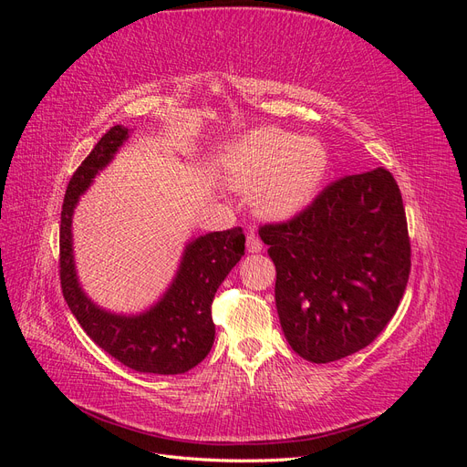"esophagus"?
<instances>
[{
	"mask_svg": "<svg viewBox=\"0 0 467 467\" xmlns=\"http://www.w3.org/2000/svg\"><path fill=\"white\" fill-rule=\"evenodd\" d=\"M247 251L249 253H261L263 251V242L253 230L247 234Z\"/></svg>",
	"mask_w": 467,
	"mask_h": 467,
	"instance_id": "34e87169",
	"label": "esophagus"
}]
</instances>
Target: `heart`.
Masks as SVG:
<instances>
[{"mask_svg": "<svg viewBox=\"0 0 467 467\" xmlns=\"http://www.w3.org/2000/svg\"><path fill=\"white\" fill-rule=\"evenodd\" d=\"M218 167L230 187L253 191L261 216L285 220L316 199L329 171V151L317 138L265 126L225 146Z\"/></svg>", "mask_w": 467, "mask_h": 467, "instance_id": "obj_1", "label": "heart"}]
</instances>
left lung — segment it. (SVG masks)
Segmentation results:
<instances>
[{"label": "left lung", "instance_id": "left-lung-1", "mask_svg": "<svg viewBox=\"0 0 467 467\" xmlns=\"http://www.w3.org/2000/svg\"><path fill=\"white\" fill-rule=\"evenodd\" d=\"M276 266L275 300L292 350L325 364L368 347L403 298L411 245L384 167L347 175L285 223L259 230Z\"/></svg>", "mask_w": 467, "mask_h": 467}]
</instances>
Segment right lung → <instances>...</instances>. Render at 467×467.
I'll use <instances>...</instances> for the list:
<instances>
[{"label":"right lung","instance_id":"right-lung-1","mask_svg":"<svg viewBox=\"0 0 467 467\" xmlns=\"http://www.w3.org/2000/svg\"><path fill=\"white\" fill-rule=\"evenodd\" d=\"M130 138L117 124L99 140L69 181L60 222V280L67 307L93 341L129 368L146 374H185L214 345L210 306L223 278L245 255L242 228L199 235L182 249L177 273L160 300L140 314H117L95 304L76 271L72 222L79 196L115 160Z\"/></svg>","mask_w":467,"mask_h":467}]
</instances>
